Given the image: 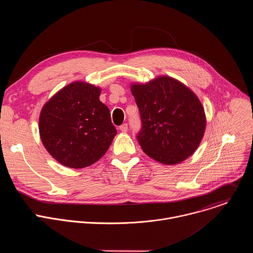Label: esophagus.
<instances>
[{
	"label": "esophagus",
	"instance_id": "obj_1",
	"mask_svg": "<svg viewBox=\"0 0 253 253\" xmlns=\"http://www.w3.org/2000/svg\"><path fill=\"white\" fill-rule=\"evenodd\" d=\"M119 129H120L123 133H126L127 130H128V125H127L126 123H124V124H122V125L119 127Z\"/></svg>",
	"mask_w": 253,
	"mask_h": 253
}]
</instances>
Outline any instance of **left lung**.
<instances>
[{
	"mask_svg": "<svg viewBox=\"0 0 253 253\" xmlns=\"http://www.w3.org/2000/svg\"><path fill=\"white\" fill-rule=\"evenodd\" d=\"M142 128L137 140L152 159L173 165L191 156L203 138L206 118L197 96L184 84L160 76L132 84Z\"/></svg>",
	"mask_w": 253,
	"mask_h": 253,
	"instance_id": "left-lung-1",
	"label": "left lung"
}]
</instances>
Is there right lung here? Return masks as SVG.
Instances as JSON below:
<instances>
[{"instance_id": "1", "label": "right lung", "mask_w": 253, "mask_h": 253, "mask_svg": "<svg viewBox=\"0 0 253 253\" xmlns=\"http://www.w3.org/2000/svg\"><path fill=\"white\" fill-rule=\"evenodd\" d=\"M101 89L73 82L57 92L42 108L39 131L43 145L59 163L84 168L97 162L117 134Z\"/></svg>"}]
</instances>
